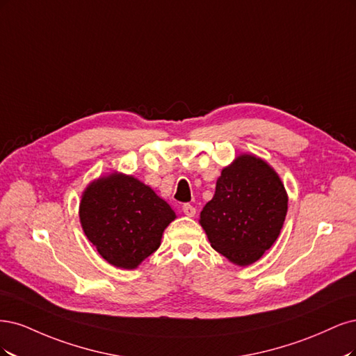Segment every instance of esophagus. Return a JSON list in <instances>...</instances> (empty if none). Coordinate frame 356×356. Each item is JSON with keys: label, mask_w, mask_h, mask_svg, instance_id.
<instances>
[{"label": "esophagus", "mask_w": 356, "mask_h": 356, "mask_svg": "<svg viewBox=\"0 0 356 356\" xmlns=\"http://www.w3.org/2000/svg\"><path fill=\"white\" fill-rule=\"evenodd\" d=\"M181 210L188 217H193L195 214H197V209H195L193 205H191V204H183L181 205Z\"/></svg>", "instance_id": "1"}]
</instances>
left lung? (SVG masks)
<instances>
[{
  "label": "left lung",
  "mask_w": 356,
  "mask_h": 356,
  "mask_svg": "<svg viewBox=\"0 0 356 356\" xmlns=\"http://www.w3.org/2000/svg\"><path fill=\"white\" fill-rule=\"evenodd\" d=\"M286 204L289 198L278 175L260 158L241 155L223 168L200 223L216 251L247 266L277 241Z\"/></svg>",
  "instance_id": "8db88e82"
}]
</instances>
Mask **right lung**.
Here are the masks:
<instances>
[{
	"label": "right lung",
	"instance_id": "add662e5",
	"mask_svg": "<svg viewBox=\"0 0 356 356\" xmlns=\"http://www.w3.org/2000/svg\"><path fill=\"white\" fill-rule=\"evenodd\" d=\"M79 219L103 259L117 268L134 269L158 250L164 229L176 214L142 181L111 175L86 189Z\"/></svg>",
	"mask_w": 356,
	"mask_h": 356
}]
</instances>
